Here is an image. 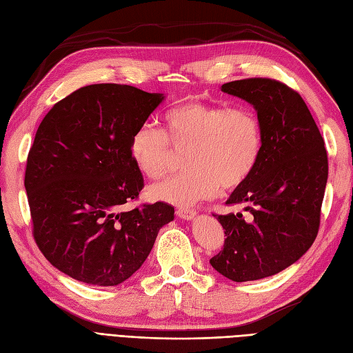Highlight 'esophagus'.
Returning a JSON list of instances; mask_svg holds the SVG:
<instances>
[{
    "label": "esophagus",
    "mask_w": 353,
    "mask_h": 353,
    "mask_svg": "<svg viewBox=\"0 0 353 353\" xmlns=\"http://www.w3.org/2000/svg\"><path fill=\"white\" fill-rule=\"evenodd\" d=\"M176 215L183 219H193L196 216V210L190 208H179L176 209Z\"/></svg>",
    "instance_id": "34e87169"
}]
</instances>
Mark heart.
Returning <instances> with one entry per match:
<instances>
[{"label": "heart", "instance_id": "b5f03b06", "mask_svg": "<svg viewBox=\"0 0 353 353\" xmlns=\"http://www.w3.org/2000/svg\"><path fill=\"white\" fill-rule=\"evenodd\" d=\"M168 132L144 123L134 132L130 152L137 168L152 178H163L172 162V145L185 152L188 172L152 187L154 200L190 205L234 190L258 168L263 152L262 123L253 112L223 104L188 101L168 112Z\"/></svg>", "mask_w": 353, "mask_h": 353}]
</instances>
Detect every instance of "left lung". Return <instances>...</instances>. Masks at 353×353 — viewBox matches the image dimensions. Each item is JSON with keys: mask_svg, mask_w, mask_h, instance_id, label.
I'll return each instance as SVG.
<instances>
[{"mask_svg": "<svg viewBox=\"0 0 353 353\" xmlns=\"http://www.w3.org/2000/svg\"><path fill=\"white\" fill-rule=\"evenodd\" d=\"M221 90L253 104L263 152L252 176L227 200L249 216L215 215L227 239L210 265L232 281L261 280L301 259L315 241L328 178L327 152L303 99L285 83L249 78Z\"/></svg>", "mask_w": 353, "mask_h": 353, "instance_id": "obj_1", "label": "left lung"}]
</instances>
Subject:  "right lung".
<instances>
[{
  "label": "right lung",
  "instance_id": "obj_1",
  "mask_svg": "<svg viewBox=\"0 0 353 353\" xmlns=\"http://www.w3.org/2000/svg\"><path fill=\"white\" fill-rule=\"evenodd\" d=\"M163 99L131 85L94 83L42 119L25 172L32 234L48 262L72 279L123 283L174 219V208L163 201L123 210L144 187L131 138Z\"/></svg>",
  "mask_w": 353,
  "mask_h": 353
}]
</instances>
